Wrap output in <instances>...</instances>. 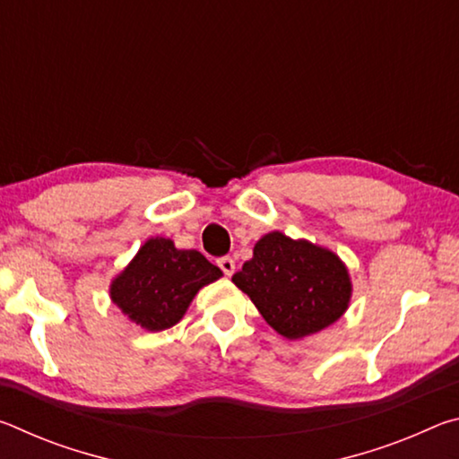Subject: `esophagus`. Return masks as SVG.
<instances>
[{"label": "esophagus", "mask_w": 459, "mask_h": 459, "mask_svg": "<svg viewBox=\"0 0 459 459\" xmlns=\"http://www.w3.org/2000/svg\"><path fill=\"white\" fill-rule=\"evenodd\" d=\"M216 265L221 267V271H222L224 275L230 277L232 273H235V261H232L230 257H221L219 261H216Z\"/></svg>", "instance_id": "1"}]
</instances>
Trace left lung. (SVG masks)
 <instances>
[{
  "instance_id": "1",
  "label": "left lung",
  "mask_w": 459,
  "mask_h": 459,
  "mask_svg": "<svg viewBox=\"0 0 459 459\" xmlns=\"http://www.w3.org/2000/svg\"><path fill=\"white\" fill-rule=\"evenodd\" d=\"M232 283L251 298L271 328L290 340L336 322L352 293L351 277L336 255L283 232L263 237Z\"/></svg>"
}]
</instances>
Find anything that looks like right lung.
Listing matches in <instances>:
<instances>
[{
	"label": "right lung",
	"mask_w": 459,
	"mask_h": 459,
	"mask_svg": "<svg viewBox=\"0 0 459 459\" xmlns=\"http://www.w3.org/2000/svg\"><path fill=\"white\" fill-rule=\"evenodd\" d=\"M221 275L202 253L180 251L169 238L155 237L115 279L111 299L131 322L160 332L180 322L200 287Z\"/></svg>",
	"instance_id": "obj_1"
}]
</instances>
